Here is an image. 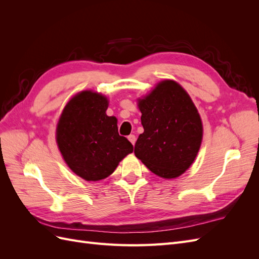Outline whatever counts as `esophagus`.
Instances as JSON below:
<instances>
[{
	"mask_svg": "<svg viewBox=\"0 0 259 259\" xmlns=\"http://www.w3.org/2000/svg\"><path fill=\"white\" fill-rule=\"evenodd\" d=\"M127 138H128V140H130V142H131L133 145H135V143H136V137H135V135H130Z\"/></svg>",
	"mask_w": 259,
	"mask_h": 259,
	"instance_id": "obj_1",
	"label": "esophagus"
}]
</instances>
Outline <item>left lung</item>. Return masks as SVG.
I'll list each match as a JSON object with an SVG mask.
<instances>
[{
    "mask_svg": "<svg viewBox=\"0 0 259 259\" xmlns=\"http://www.w3.org/2000/svg\"><path fill=\"white\" fill-rule=\"evenodd\" d=\"M144 133L135 155L152 173L175 178L189 168L202 142L203 127L197 108L187 92L166 80L138 101Z\"/></svg>",
    "mask_w": 259,
    "mask_h": 259,
    "instance_id": "obj_1",
    "label": "left lung"
}]
</instances>
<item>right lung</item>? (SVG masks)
I'll list each match as a JSON object with an SVG mask.
<instances>
[{"instance_id":"add662e5","label":"right lung","mask_w":259,"mask_h":259,"mask_svg":"<svg viewBox=\"0 0 259 259\" xmlns=\"http://www.w3.org/2000/svg\"><path fill=\"white\" fill-rule=\"evenodd\" d=\"M108 99L84 91L65 107L56 130L64 160L76 175L89 182L111 175L119 162L133 152V145L117 132V120L108 116Z\"/></svg>"}]
</instances>
